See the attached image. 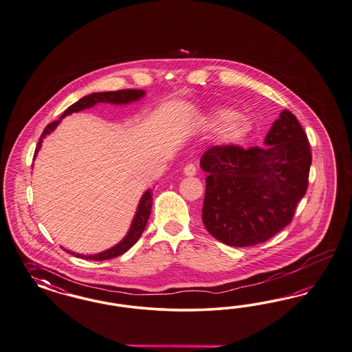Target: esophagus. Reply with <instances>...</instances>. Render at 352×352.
I'll return each instance as SVG.
<instances>
[{
    "instance_id": "34e87169",
    "label": "esophagus",
    "mask_w": 352,
    "mask_h": 352,
    "mask_svg": "<svg viewBox=\"0 0 352 352\" xmlns=\"http://www.w3.org/2000/svg\"><path fill=\"white\" fill-rule=\"evenodd\" d=\"M183 171H184V174H186V175L192 177V175L196 174V166H195L194 164H188V165H186V166H184Z\"/></svg>"
}]
</instances>
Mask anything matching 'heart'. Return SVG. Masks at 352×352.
<instances>
[{"label": "heart", "instance_id": "b5f03b06", "mask_svg": "<svg viewBox=\"0 0 352 352\" xmlns=\"http://www.w3.org/2000/svg\"><path fill=\"white\" fill-rule=\"evenodd\" d=\"M213 127L219 129V136L225 142H238L247 131V123L241 116H235L231 110L221 109L212 116Z\"/></svg>", "mask_w": 352, "mask_h": 352}]
</instances>
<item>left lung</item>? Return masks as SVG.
<instances>
[{"instance_id": "8db88e82", "label": "left lung", "mask_w": 352, "mask_h": 352, "mask_svg": "<svg viewBox=\"0 0 352 352\" xmlns=\"http://www.w3.org/2000/svg\"><path fill=\"white\" fill-rule=\"evenodd\" d=\"M312 164L302 124L285 109L265 146H210L200 165L208 173L203 206L206 230L230 247L267 242L290 223Z\"/></svg>"}]
</instances>
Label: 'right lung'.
I'll return each mask as SVG.
<instances>
[{"mask_svg":"<svg viewBox=\"0 0 352 352\" xmlns=\"http://www.w3.org/2000/svg\"><path fill=\"white\" fill-rule=\"evenodd\" d=\"M142 96H144V91L143 89H120V91H113V92L92 94V95H88V96L80 98L79 101H76L73 105H70L67 109L63 111L61 118H63L65 116L72 114L74 111H79V110L91 108L97 102L127 104V102H131V101H135V100H139ZM61 118L58 121L50 122L49 124H47V127L44 129V131H43L40 139H38V143H37L36 149H35V156H36V153L38 152L40 146H41L43 139L57 127V124L60 123ZM152 196H153L152 190H148L146 194L143 195V197L140 200V204L138 206V210H136V214H135L131 229L129 231V234L126 235V238L120 244H117L116 247L110 248V250L105 251V252L89 256L78 255V254H74V252L66 251V250L65 251L72 254V255L76 256V257H85V260H95V261L109 260V258H113V257H117V256H121L122 254H124L126 251H129L133 247L135 243L139 241V238L142 236L143 231L146 229V222L149 219L151 209H152V201H153Z\"/></svg>","mask_w":352,"mask_h":352,"instance_id":"obj_1","label":"right lung"}]
</instances>
